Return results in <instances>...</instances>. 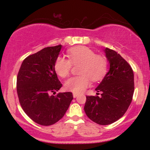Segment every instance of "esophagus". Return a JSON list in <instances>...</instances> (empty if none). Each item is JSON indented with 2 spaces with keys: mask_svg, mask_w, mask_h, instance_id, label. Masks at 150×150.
I'll return each mask as SVG.
<instances>
[{
  "mask_svg": "<svg viewBox=\"0 0 150 150\" xmlns=\"http://www.w3.org/2000/svg\"><path fill=\"white\" fill-rule=\"evenodd\" d=\"M73 97L74 98H76L77 96H78V94H76V93H73Z\"/></svg>",
  "mask_w": 150,
  "mask_h": 150,
  "instance_id": "esophagus-1",
  "label": "esophagus"
}]
</instances>
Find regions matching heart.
I'll use <instances>...</instances> for the list:
<instances>
[{"mask_svg":"<svg viewBox=\"0 0 150 150\" xmlns=\"http://www.w3.org/2000/svg\"><path fill=\"white\" fill-rule=\"evenodd\" d=\"M68 59L58 56L54 63V70L62 78L68 77L72 66L80 65L78 76L73 77L65 82L67 91L80 94L90 85L91 80L97 82L105 76L108 70V60L106 56L95 54L90 48L78 46L67 51Z\"/></svg>","mask_w":150,"mask_h":150,"instance_id":"b5f03b06","label":"heart"}]
</instances>
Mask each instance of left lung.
<instances>
[{
  "label": "left lung",
  "mask_w": 150,
  "mask_h": 150,
  "mask_svg": "<svg viewBox=\"0 0 150 150\" xmlns=\"http://www.w3.org/2000/svg\"><path fill=\"white\" fill-rule=\"evenodd\" d=\"M110 69L96 91L99 96L86 97L87 117L99 125H109L121 118L130 106L134 93V74L129 63L112 49L106 48Z\"/></svg>",
  "instance_id": "1"
}]
</instances>
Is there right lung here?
<instances>
[{"label":"right lung","mask_w":150,"mask_h":150,"mask_svg":"<svg viewBox=\"0 0 150 150\" xmlns=\"http://www.w3.org/2000/svg\"><path fill=\"white\" fill-rule=\"evenodd\" d=\"M61 47H46L27 56L17 77V92L22 109L34 122L45 126L61 120L73 99L72 92L51 95L62 87L54 70Z\"/></svg>","instance_id":"add662e5"}]
</instances>
